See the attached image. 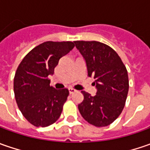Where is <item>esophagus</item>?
<instances>
[{
    "label": "esophagus",
    "mask_w": 150,
    "mask_h": 150,
    "mask_svg": "<svg viewBox=\"0 0 150 150\" xmlns=\"http://www.w3.org/2000/svg\"><path fill=\"white\" fill-rule=\"evenodd\" d=\"M68 91H69V93H70V94H72V93H75V92H77V90L74 89V88H68Z\"/></svg>",
    "instance_id": "esophagus-1"
}]
</instances>
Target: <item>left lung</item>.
<instances>
[{
  "instance_id": "1",
  "label": "left lung",
  "mask_w": 150,
  "mask_h": 150,
  "mask_svg": "<svg viewBox=\"0 0 150 150\" xmlns=\"http://www.w3.org/2000/svg\"><path fill=\"white\" fill-rule=\"evenodd\" d=\"M86 62L88 75L95 79V96L82 91L83 101L78 104L83 118L96 127L108 126L124 109L129 92V77L118 53L96 41L74 42Z\"/></svg>"
}]
</instances>
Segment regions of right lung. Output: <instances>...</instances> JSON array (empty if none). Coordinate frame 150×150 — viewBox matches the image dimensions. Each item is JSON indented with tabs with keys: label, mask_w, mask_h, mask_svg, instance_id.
<instances>
[{
	"label": "right lung",
	"mask_w": 150,
	"mask_h": 150,
	"mask_svg": "<svg viewBox=\"0 0 150 150\" xmlns=\"http://www.w3.org/2000/svg\"><path fill=\"white\" fill-rule=\"evenodd\" d=\"M74 46V42H45L30 51L17 67L15 98L22 115L32 125L47 127L60 117L69 91L50 86L48 76Z\"/></svg>",
	"instance_id": "1"
}]
</instances>
